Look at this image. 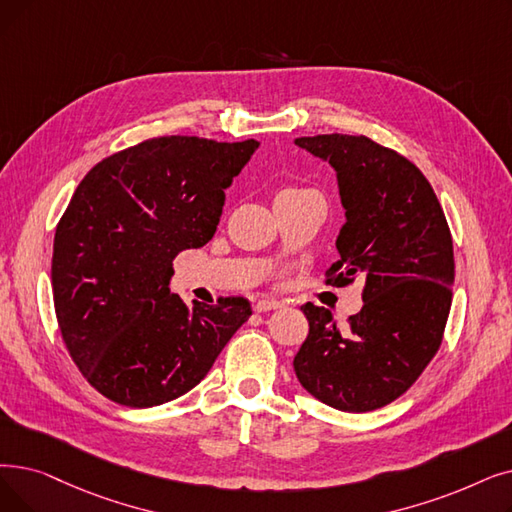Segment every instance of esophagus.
I'll list each match as a JSON object with an SVG mask.
<instances>
[{"mask_svg": "<svg viewBox=\"0 0 512 512\" xmlns=\"http://www.w3.org/2000/svg\"><path fill=\"white\" fill-rule=\"evenodd\" d=\"M282 303L276 301V299H270V297H263V299H257L253 303V309L257 311V314H263V311H270V309H278Z\"/></svg>", "mask_w": 512, "mask_h": 512, "instance_id": "1", "label": "esophagus"}]
</instances>
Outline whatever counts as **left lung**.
<instances>
[{
    "label": "left lung",
    "mask_w": 512,
    "mask_h": 512,
    "mask_svg": "<svg viewBox=\"0 0 512 512\" xmlns=\"http://www.w3.org/2000/svg\"><path fill=\"white\" fill-rule=\"evenodd\" d=\"M337 171L343 224L326 284L364 282L362 309L341 332L328 309L305 303L309 335L293 366L322 404L370 412L406 393L446 330L454 249L446 215L422 171L366 136L297 138Z\"/></svg>",
    "instance_id": "obj_1"
}]
</instances>
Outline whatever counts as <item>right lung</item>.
<instances>
[{
	"instance_id": "1",
	"label": "right lung",
	"mask_w": 512,
	"mask_h": 512,
	"mask_svg": "<svg viewBox=\"0 0 512 512\" xmlns=\"http://www.w3.org/2000/svg\"><path fill=\"white\" fill-rule=\"evenodd\" d=\"M257 148L152 138L77 186L54 236V307L73 362L104 397L152 408L188 393L253 314L244 297L188 307L169 280L177 253L213 238L224 190Z\"/></svg>"
}]
</instances>
